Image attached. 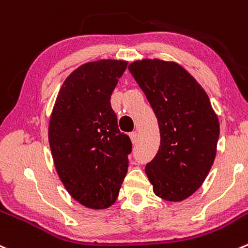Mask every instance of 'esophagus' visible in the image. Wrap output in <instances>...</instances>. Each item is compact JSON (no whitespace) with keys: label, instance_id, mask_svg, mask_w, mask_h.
<instances>
[{"label":"esophagus","instance_id":"34e87169","mask_svg":"<svg viewBox=\"0 0 248 248\" xmlns=\"http://www.w3.org/2000/svg\"><path fill=\"white\" fill-rule=\"evenodd\" d=\"M129 138H131V140L133 143H136L137 139H138V133L137 132H132V133H129Z\"/></svg>","mask_w":248,"mask_h":248}]
</instances>
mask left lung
<instances>
[{
	"mask_svg": "<svg viewBox=\"0 0 248 248\" xmlns=\"http://www.w3.org/2000/svg\"><path fill=\"white\" fill-rule=\"evenodd\" d=\"M129 71L156 117L161 143L145 173L154 193L167 201L193 195L207 177L217 153L219 122L210 98L184 68L160 59L137 60Z\"/></svg>",
	"mask_w": 248,
	"mask_h": 248,
	"instance_id": "8db88e82",
	"label": "left lung"
}]
</instances>
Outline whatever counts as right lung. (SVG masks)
Returning <instances> with one entry per match:
<instances>
[{"mask_svg":"<svg viewBox=\"0 0 248 248\" xmlns=\"http://www.w3.org/2000/svg\"><path fill=\"white\" fill-rule=\"evenodd\" d=\"M124 60L90 62L70 74L58 93L48 127L55 170L68 193L93 210L116 201L128 170L131 139L120 132L110 104Z\"/></svg>","mask_w":248,"mask_h":248,"instance_id":"1","label":"right lung"}]
</instances>
